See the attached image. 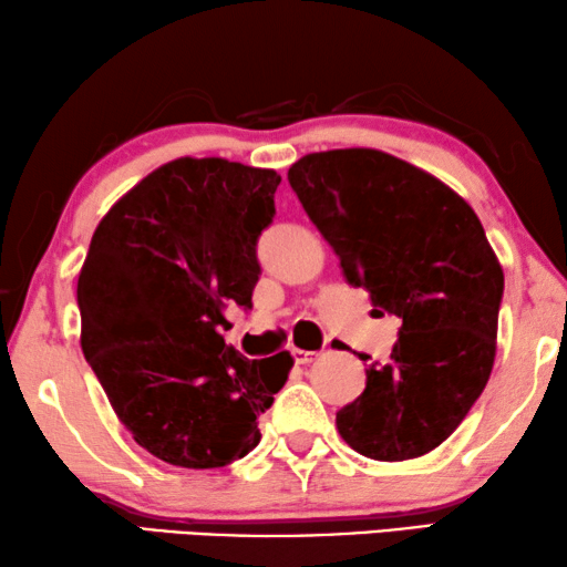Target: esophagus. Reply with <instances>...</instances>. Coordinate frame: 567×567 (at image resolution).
<instances>
[{
  "mask_svg": "<svg viewBox=\"0 0 567 567\" xmlns=\"http://www.w3.org/2000/svg\"><path fill=\"white\" fill-rule=\"evenodd\" d=\"M317 351H306V349H293V361L296 364H311V361H317Z\"/></svg>",
  "mask_w": 567,
  "mask_h": 567,
  "instance_id": "1",
  "label": "esophagus"
}]
</instances>
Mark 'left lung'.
Here are the masks:
<instances>
[{"label": "left lung", "instance_id": "obj_1", "mask_svg": "<svg viewBox=\"0 0 567 567\" xmlns=\"http://www.w3.org/2000/svg\"><path fill=\"white\" fill-rule=\"evenodd\" d=\"M289 183L339 256L349 286L402 327L392 361L337 412L339 434L371 460L422 457L485 389L505 276L485 228L447 185L369 147L303 155Z\"/></svg>", "mask_w": 567, "mask_h": 567}]
</instances>
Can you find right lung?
<instances>
[{"label":"right lung","mask_w":567,"mask_h":567,"mask_svg":"<svg viewBox=\"0 0 567 567\" xmlns=\"http://www.w3.org/2000/svg\"><path fill=\"white\" fill-rule=\"evenodd\" d=\"M276 171L181 157L120 198L78 278L82 354L135 442L175 467H226L261 442L293 359L226 344V309L248 311L258 236L276 216Z\"/></svg>","instance_id":"right-lung-1"}]
</instances>
